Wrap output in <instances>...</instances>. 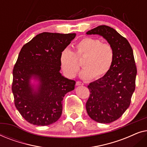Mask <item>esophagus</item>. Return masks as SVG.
I'll list each match as a JSON object with an SVG mask.
<instances>
[{
	"mask_svg": "<svg viewBox=\"0 0 147 147\" xmlns=\"http://www.w3.org/2000/svg\"><path fill=\"white\" fill-rule=\"evenodd\" d=\"M76 86H82V85H84V84L82 83V82H80V81H77L76 82Z\"/></svg>",
	"mask_w": 147,
	"mask_h": 147,
	"instance_id": "esophagus-1",
	"label": "esophagus"
}]
</instances>
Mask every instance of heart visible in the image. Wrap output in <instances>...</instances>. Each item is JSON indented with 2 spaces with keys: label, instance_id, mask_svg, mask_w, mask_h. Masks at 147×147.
<instances>
[{
  "label": "heart",
  "instance_id": "b5f03b06",
  "mask_svg": "<svg viewBox=\"0 0 147 147\" xmlns=\"http://www.w3.org/2000/svg\"><path fill=\"white\" fill-rule=\"evenodd\" d=\"M75 51L65 49L60 54L61 68L70 78L76 76L80 69L78 61L82 58L84 69L80 76L85 80L100 78L107 74L113 65L115 51L111 44L102 43L93 37H84L75 45Z\"/></svg>",
  "mask_w": 147,
  "mask_h": 147
}]
</instances>
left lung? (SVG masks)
I'll list each match as a JSON object with an SVG mask.
<instances>
[{"instance_id": "obj_1", "label": "left lung", "mask_w": 147, "mask_h": 147, "mask_svg": "<svg viewBox=\"0 0 147 147\" xmlns=\"http://www.w3.org/2000/svg\"><path fill=\"white\" fill-rule=\"evenodd\" d=\"M86 33L102 36L115 51V59L109 72L88 86L90 96L86 104L92 119L100 123H110L129 107L135 90L137 69L133 51L128 40L108 26H98Z\"/></svg>"}]
</instances>
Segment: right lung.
<instances>
[{"mask_svg":"<svg viewBox=\"0 0 147 147\" xmlns=\"http://www.w3.org/2000/svg\"><path fill=\"white\" fill-rule=\"evenodd\" d=\"M76 35L43 32L21 49L13 67L12 92L15 107L29 123L47 126L61 116L62 100L74 89L76 82L59 73V57ZM32 76L41 82L37 92L29 84Z\"/></svg>","mask_w":147,"mask_h":147,"instance_id":"obj_1","label":"right lung"}]
</instances>
